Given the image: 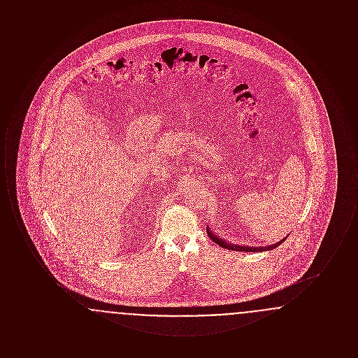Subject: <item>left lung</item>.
Returning <instances> with one entry per match:
<instances>
[{"mask_svg": "<svg viewBox=\"0 0 358 358\" xmlns=\"http://www.w3.org/2000/svg\"><path fill=\"white\" fill-rule=\"evenodd\" d=\"M206 234H208V238H210V240H213L216 244H219L222 248L232 250V251H244V252H262V251H268V250H273V248H276L278 245H280V244L283 243V240H285V238H283V240L275 243L273 245H268V247H243V245H238V244H229V243L224 241L222 238L215 236V235L209 231V228H206Z\"/></svg>", "mask_w": 358, "mask_h": 358, "instance_id": "obj_1", "label": "left lung"}]
</instances>
